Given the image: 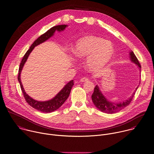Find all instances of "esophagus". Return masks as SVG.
Instances as JSON below:
<instances>
[{
    "mask_svg": "<svg viewBox=\"0 0 154 154\" xmlns=\"http://www.w3.org/2000/svg\"><path fill=\"white\" fill-rule=\"evenodd\" d=\"M88 79L87 78V77H83V78H82L81 79H80V82H87V81H88Z\"/></svg>",
    "mask_w": 154,
    "mask_h": 154,
    "instance_id": "34e87169",
    "label": "esophagus"
}]
</instances>
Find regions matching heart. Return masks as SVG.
Masks as SVG:
<instances>
[{"instance_id":"b5f03b06","label":"heart","mask_w":154,"mask_h":154,"mask_svg":"<svg viewBox=\"0 0 154 154\" xmlns=\"http://www.w3.org/2000/svg\"><path fill=\"white\" fill-rule=\"evenodd\" d=\"M72 52L80 58L87 57L86 64L92 71H96L112 59L114 54V46L110 41L95 36H88L80 39L74 45Z\"/></svg>"}]
</instances>
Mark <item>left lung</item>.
I'll list each match as a JSON object with an SVG mask.
<instances>
[{
	"label": "left lung",
	"mask_w": 154,
	"mask_h": 154,
	"mask_svg": "<svg viewBox=\"0 0 154 154\" xmlns=\"http://www.w3.org/2000/svg\"><path fill=\"white\" fill-rule=\"evenodd\" d=\"M130 58L131 62H133L138 66L140 72L141 65L133 51H131L130 52ZM139 83H140V81ZM139 86V85H138V86L137 87L136 91L138 88ZM136 91L133 93L131 96L129 98L126 100L125 101L115 103L108 100L106 98V97L103 94L99 86L98 85H96V86L94 88V93L92 95V100L95 106L101 112L109 114L115 113L120 111L121 110H122V109L125 108V107L128 106L130 104V103L132 101L133 98L135 95Z\"/></svg>",
	"instance_id": "8db88e82"
}]
</instances>
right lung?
<instances>
[{"label":"right lung","mask_w":154,"mask_h":154,"mask_svg":"<svg viewBox=\"0 0 154 154\" xmlns=\"http://www.w3.org/2000/svg\"><path fill=\"white\" fill-rule=\"evenodd\" d=\"M68 26V25L66 24H62V25H57L56 26H54L50 29L48 30H47L45 33L41 35L37 39H36L33 43L31 45L30 48L27 51L26 54H24V57L22 59V60L20 65V68L18 69V80L20 85V88L21 89V91L23 92V95L24 97V98L26 101V102L33 108L35 109L38 110V111H40L41 112L44 113H50L52 112H54L56 110H57L59 107L62 106V105L65 103V101L67 100L68 98L71 90L72 89V87L74 85V81L73 80L69 82L62 89L61 91L56 94V95L51 98V100H49L48 101H39L37 100H35L31 98L30 96H29L25 92L23 85L21 82V78H20V74L21 72V71L23 69V68L24 66V63H26L30 53L32 52V51L33 50L35 47L39 45L40 44L45 42L47 39H48L50 38H51L52 36L54 35V32L56 30L58 32H61L65 30V29Z\"/></svg>","instance_id":"obj_1"}]
</instances>
